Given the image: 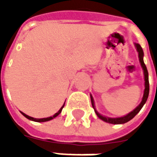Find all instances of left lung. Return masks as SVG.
Returning a JSON list of instances; mask_svg holds the SVG:
<instances>
[{
    "instance_id": "left-lung-1",
    "label": "left lung",
    "mask_w": 157,
    "mask_h": 157,
    "mask_svg": "<svg viewBox=\"0 0 157 157\" xmlns=\"http://www.w3.org/2000/svg\"><path fill=\"white\" fill-rule=\"evenodd\" d=\"M135 48H136V50L138 52L139 54V59H140V65H141V67L144 71V75H145V91H144V95H143V98H142L141 102L139 104V106H137L132 112H130L129 113H128L127 115L124 116V117H120V118H109V117H105V116L101 115L95 109V105H94V100H93V98L91 95V102H92V105L93 107V109L95 110L96 114L98 115L100 119H102L104 122H107V123H109V124H124V123H127L129 120H131L132 118H134L137 113H138L140 109H142V107L144 106L145 102H146V100L148 98L149 96V91H150V86H149V77H148V71H147V69H146V66H145V63H144V60H143V57H144V52H143V49H142L141 46L139 44H135Z\"/></svg>"
}]
</instances>
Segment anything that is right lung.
<instances>
[{
	"label": "right lung",
	"instance_id": "add662e5",
	"mask_svg": "<svg viewBox=\"0 0 157 157\" xmlns=\"http://www.w3.org/2000/svg\"><path fill=\"white\" fill-rule=\"evenodd\" d=\"M64 106H65V103H64V105L62 106L61 107V109H59V110L58 112L56 113H55V114H54V115L52 116V117H48V118H33V117H30V116H29V115H27V114H25V113H22V114L23 116H24V117H26V118H29V120H32V121H34V122H46V121H49V120H51V119H53V118H55V117H57V116L59 115V113H61V111H62V109H63V108H64Z\"/></svg>",
	"mask_w": 157,
	"mask_h": 157
}]
</instances>
